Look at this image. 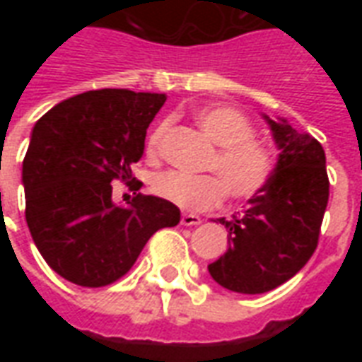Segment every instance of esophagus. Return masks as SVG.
<instances>
[{
  "label": "esophagus",
  "instance_id": "obj_1",
  "mask_svg": "<svg viewBox=\"0 0 362 362\" xmlns=\"http://www.w3.org/2000/svg\"><path fill=\"white\" fill-rule=\"evenodd\" d=\"M180 223L184 225V227H196V225H202V217L192 215V213H184V215H182Z\"/></svg>",
  "mask_w": 362,
  "mask_h": 362
}]
</instances>
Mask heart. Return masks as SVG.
Returning <instances> with one entry per match:
<instances>
[{"instance_id": "b5f03b06", "label": "heart", "mask_w": 362, "mask_h": 362, "mask_svg": "<svg viewBox=\"0 0 362 362\" xmlns=\"http://www.w3.org/2000/svg\"><path fill=\"white\" fill-rule=\"evenodd\" d=\"M197 126L215 145L217 155L211 168L219 173L205 176L170 173L158 174L153 182L155 196L186 211H205L219 205L228 194L236 199H250L266 188L275 173L272 151L254 139V126L243 112L230 106H205L196 112ZM165 124L153 129L147 141V153L157 155Z\"/></svg>"}]
</instances>
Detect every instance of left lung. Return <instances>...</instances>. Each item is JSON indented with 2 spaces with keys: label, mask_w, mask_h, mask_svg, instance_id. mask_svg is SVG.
<instances>
[{
  "label": "left lung",
  "mask_w": 362,
  "mask_h": 362,
  "mask_svg": "<svg viewBox=\"0 0 362 362\" xmlns=\"http://www.w3.org/2000/svg\"><path fill=\"white\" fill-rule=\"evenodd\" d=\"M262 118L279 151L275 173L243 215L217 219L228 230V248L207 266L221 287L243 295L267 293L306 266L329 197L322 145L285 118Z\"/></svg>",
  "instance_id": "8db88e82"
}]
</instances>
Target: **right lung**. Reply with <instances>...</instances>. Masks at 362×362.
Returning <instances> with one entry per match:
<instances>
[{
    "instance_id": "add662e5",
    "label": "right lung",
    "mask_w": 362,
    "mask_h": 362,
    "mask_svg": "<svg viewBox=\"0 0 362 362\" xmlns=\"http://www.w3.org/2000/svg\"><path fill=\"white\" fill-rule=\"evenodd\" d=\"M166 95L87 90L58 103L33 127L23 160L28 230L40 256L64 279L104 287L126 275L158 228L180 209L137 194L114 204L110 182L132 176L147 127Z\"/></svg>"
}]
</instances>
